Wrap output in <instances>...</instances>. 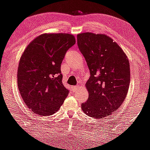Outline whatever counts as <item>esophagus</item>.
Masks as SVG:
<instances>
[{"mask_svg": "<svg viewBox=\"0 0 150 150\" xmlns=\"http://www.w3.org/2000/svg\"><path fill=\"white\" fill-rule=\"evenodd\" d=\"M78 89H79V87H78V86H72V87H71V90H72L73 92H76Z\"/></svg>", "mask_w": 150, "mask_h": 150, "instance_id": "1", "label": "esophagus"}]
</instances>
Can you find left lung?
<instances>
[{
	"label": "left lung",
	"mask_w": 150,
	"mask_h": 150,
	"mask_svg": "<svg viewBox=\"0 0 150 150\" xmlns=\"http://www.w3.org/2000/svg\"><path fill=\"white\" fill-rule=\"evenodd\" d=\"M91 77L86 83L88 99L81 104L86 114L100 119L117 111L127 97L130 83L129 59L121 47L106 34L77 35Z\"/></svg>",
	"instance_id": "left-lung-1"
}]
</instances>
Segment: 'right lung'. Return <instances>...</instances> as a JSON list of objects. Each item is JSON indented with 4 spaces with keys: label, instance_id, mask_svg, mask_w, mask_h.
Returning a JSON list of instances; mask_svg holds the SVG:
<instances>
[{
    "label": "right lung",
    "instance_id": "add662e5",
    "mask_svg": "<svg viewBox=\"0 0 150 150\" xmlns=\"http://www.w3.org/2000/svg\"><path fill=\"white\" fill-rule=\"evenodd\" d=\"M72 34L49 33L38 36L23 51L17 72L21 98L33 113L52 115L68 96L60 66L66 52L75 44Z\"/></svg>",
    "mask_w": 150,
    "mask_h": 150
}]
</instances>
